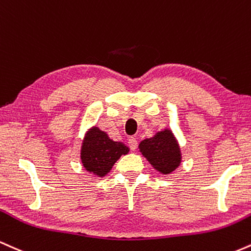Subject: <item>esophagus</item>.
Instances as JSON below:
<instances>
[{"label": "esophagus", "instance_id": "obj_1", "mask_svg": "<svg viewBox=\"0 0 251 251\" xmlns=\"http://www.w3.org/2000/svg\"><path fill=\"white\" fill-rule=\"evenodd\" d=\"M128 145H129V147H130L131 151H135L137 147V140L135 139V137H129Z\"/></svg>", "mask_w": 251, "mask_h": 251}]
</instances>
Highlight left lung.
I'll return each mask as SVG.
<instances>
[{
  "label": "left lung",
  "instance_id": "8db88e82",
  "mask_svg": "<svg viewBox=\"0 0 251 251\" xmlns=\"http://www.w3.org/2000/svg\"><path fill=\"white\" fill-rule=\"evenodd\" d=\"M139 151L154 170L163 176H168L176 171L182 159L178 140L168 128L157 131L149 139L141 141Z\"/></svg>",
  "mask_w": 251,
  "mask_h": 251
}]
</instances>
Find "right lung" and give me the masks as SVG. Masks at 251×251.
<instances>
[{
	"instance_id": "obj_1",
	"label": "right lung",
	"mask_w": 251,
	"mask_h": 251,
	"mask_svg": "<svg viewBox=\"0 0 251 251\" xmlns=\"http://www.w3.org/2000/svg\"><path fill=\"white\" fill-rule=\"evenodd\" d=\"M129 147L121 141H114L106 131L97 126H91L84 135L80 148V161L84 170L90 174L103 178L115 162L122 155L129 153Z\"/></svg>"
}]
</instances>
